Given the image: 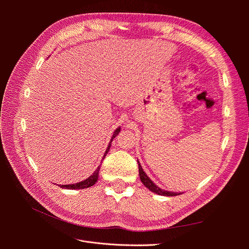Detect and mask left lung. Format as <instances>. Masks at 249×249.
Listing matches in <instances>:
<instances>
[{
  "mask_svg": "<svg viewBox=\"0 0 249 249\" xmlns=\"http://www.w3.org/2000/svg\"><path fill=\"white\" fill-rule=\"evenodd\" d=\"M138 168H139V176H140L141 182L143 183V185H144L146 188H148V189H149L150 191H153V192H155V193H157V194H159V195H164V196H176V195L180 194V193L169 192V191H165V190H163V189H160V188L157 187V186L153 183V180L150 179V178L146 176V173H145L144 171H143V169H142V167H141V165H140L139 162H138Z\"/></svg>",
  "mask_w": 249,
  "mask_h": 249,
  "instance_id": "8db88e82",
  "label": "left lung"
}]
</instances>
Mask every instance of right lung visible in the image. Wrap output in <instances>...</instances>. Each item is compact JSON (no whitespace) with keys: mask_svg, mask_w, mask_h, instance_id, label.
I'll use <instances>...</instances> for the list:
<instances>
[{"mask_svg":"<svg viewBox=\"0 0 249 249\" xmlns=\"http://www.w3.org/2000/svg\"><path fill=\"white\" fill-rule=\"evenodd\" d=\"M119 132H120V127H118V129H116V130L114 131V134H113V136H112L111 141L115 138V136H116V135H117ZM110 146H111V142L109 143V145H108V147H107V149H106V153H105V155H104V158H105V156H106V154L109 152ZM104 158H103V159H104ZM99 171H100V166L97 167V168H96V170L92 173V175L90 176L88 178H86L85 180H82V182L77 183V184H71V185H59V186H60V188H65V189H85V188L91 187L92 185H94V184L96 183L97 178H99Z\"/></svg>","mask_w":249,"mask_h":249,"instance_id":"1","label":"right lung"}]
</instances>
